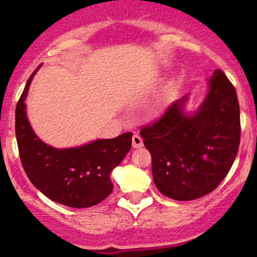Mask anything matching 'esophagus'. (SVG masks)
<instances>
[{
	"label": "esophagus",
	"instance_id": "1",
	"mask_svg": "<svg viewBox=\"0 0 257 257\" xmlns=\"http://www.w3.org/2000/svg\"><path fill=\"white\" fill-rule=\"evenodd\" d=\"M133 147L134 148H141L143 147V139H141L140 135L135 134L133 136Z\"/></svg>",
	"mask_w": 257,
	"mask_h": 257
}]
</instances>
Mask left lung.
Masks as SVG:
<instances>
[{"instance_id":"obj_1","label":"left lung","mask_w":257,"mask_h":257,"mask_svg":"<svg viewBox=\"0 0 257 257\" xmlns=\"http://www.w3.org/2000/svg\"><path fill=\"white\" fill-rule=\"evenodd\" d=\"M188 94L163 116L141 128L152 154L153 180L161 194L178 201L205 196L229 172L238 152L241 124L234 86L220 70L195 112L185 110Z\"/></svg>"}]
</instances>
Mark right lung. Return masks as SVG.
Segmentation results:
<instances>
[{
	"label": "right lung",
	"mask_w": 257,
	"mask_h": 257,
	"mask_svg": "<svg viewBox=\"0 0 257 257\" xmlns=\"http://www.w3.org/2000/svg\"><path fill=\"white\" fill-rule=\"evenodd\" d=\"M35 70L28 80L15 110V131L21 164L30 182L52 201L70 208H90L109 196L110 172L131 149L133 134L98 139L69 149H57L41 140L27 117L25 99Z\"/></svg>",
	"instance_id": "obj_1"
}]
</instances>
